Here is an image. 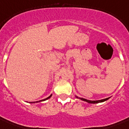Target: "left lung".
Listing matches in <instances>:
<instances>
[{
    "label": "left lung",
    "instance_id": "1",
    "mask_svg": "<svg viewBox=\"0 0 129 129\" xmlns=\"http://www.w3.org/2000/svg\"><path fill=\"white\" fill-rule=\"evenodd\" d=\"M76 98H78V97H77ZM82 100H84V101H86V102H88V103H91V104H96V103H99V102H104V101H106L108 99H109V98H105V99H102V100H94V101H92V100H86V99H84V98H80Z\"/></svg>",
    "mask_w": 129,
    "mask_h": 129
}]
</instances>
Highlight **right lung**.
Segmentation results:
<instances>
[{"instance_id": "add662e5", "label": "right lung", "mask_w": 129, "mask_h": 129, "mask_svg": "<svg viewBox=\"0 0 129 129\" xmlns=\"http://www.w3.org/2000/svg\"><path fill=\"white\" fill-rule=\"evenodd\" d=\"M51 96V95H50V96H49V97H47V98H45V99H43V100H39V101H36V102H34V103H35V102H41V101H44V100H47V99H49V98H50Z\"/></svg>"}]
</instances>
